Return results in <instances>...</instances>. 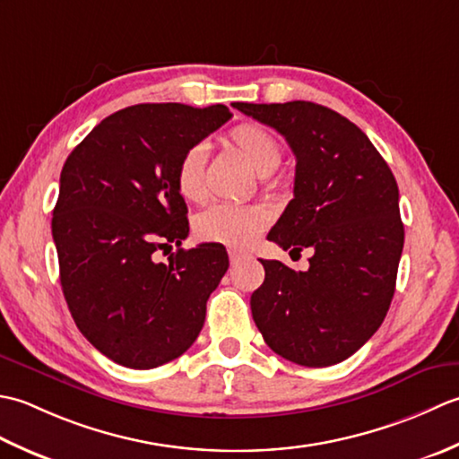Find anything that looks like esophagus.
Instances as JSON below:
<instances>
[{
	"mask_svg": "<svg viewBox=\"0 0 459 459\" xmlns=\"http://www.w3.org/2000/svg\"><path fill=\"white\" fill-rule=\"evenodd\" d=\"M246 257H247V254H243V251L230 249V261H231V265L239 264V261H241V259H246Z\"/></svg>",
	"mask_w": 459,
	"mask_h": 459,
	"instance_id": "1",
	"label": "esophagus"
}]
</instances>
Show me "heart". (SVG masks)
<instances>
[{
    "label": "heart",
    "instance_id": "1",
    "mask_svg": "<svg viewBox=\"0 0 459 459\" xmlns=\"http://www.w3.org/2000/svg\"><path fill=\"white\" fill-rule=\"evenodd\" d=\"M259 176L277 170L283 158V146L269 128L255 123L233 126L223 138ZM176 188L186 202L205 200V148L195 144L184 151L176 164ZM271 221L269 212L261 205L218 204L195 218V233L204 241L223 243L230 247H247L261 230Z\"/></svg>",
    "mask_w": 459,
    "mask_h": 459
}]
</instances>
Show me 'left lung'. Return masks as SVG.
Masks as SVG:
<instances>
[{"instance_id":"obj_1","label":"left lung","mask_w":459,"mask_h":459,"mask_svg":"<svg viewBox=\"0 0 459 459\" xmlns=\"http://www.w3.org/2000/svg\"><path fill=\"white\" fill-rule=\"evenodd\" d=\"M275 128L295 154L293 200L267 239L308 247L307 271L259 259L251 315L269 349L308 368L349 359L385 321L404 247L398 184L362 130L308 100L233 102Z\"/></svg>"}]
</instances>
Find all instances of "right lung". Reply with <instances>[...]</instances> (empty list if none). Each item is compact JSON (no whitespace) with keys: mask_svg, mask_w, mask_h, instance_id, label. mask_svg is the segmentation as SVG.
Segmentation results:
<instances>
[{"mask_svg":"<svg viewBox=\"0 0 459 459\" xmlns=\"http://www.w3.org/2000/svg\"><path fill=\"white\" fill-rule=\"evenodd\" d=\"M230 118L223 105L126 107L63 166L51 228L65 301L92 347L126 368H156L188 351L230 267L220 243L180 247L190 228L176 188L184 151ZM174 242L168 266L153 261Z\"/></svg>","mask_w":459,"mask_h":459,"instance_id":"right-lung-1","label":"right lung"}]
</instances>
